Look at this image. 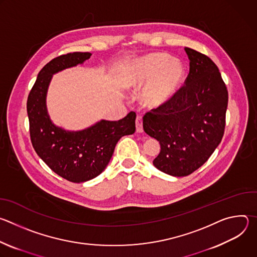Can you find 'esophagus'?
<instances>
[{
    "label": "esophagus",
    "mask_w": 257,
    "mask_h": 257,
    "mask_svg": "<svg viewBox=\"0 0 257 257\" xmlns=\"http://www.w3.org/2000/svg\"><path fill=\"white\" fill-rule=\"evenodd\" d=\"M135 124H136V132H137V133H141V132H143V127H142V118H141L140 116H137L136 121H135Z\"/></svg>",
    "instance_id": "esophagus-1"
}]
</instances>
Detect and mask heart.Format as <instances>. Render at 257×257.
Segmentation results:
<instances>
[{
	"label": "heart",
	"mask_w": 257,
	"mask_h": 257,
	"mask_svg": "<svg viewBox=\"0 0 257 257\" xmlns=\"http://www.w3.org/2000/svg\"><path fill=\"white\" fill-rule=\"evenodd\" d=\"M185 66L166 53H151L129 63L122 77L123 87L139 90L143 106L155 109L170 102L185 77Z\"/></svg>",
	"instance_id": "1"
}]
</instances>
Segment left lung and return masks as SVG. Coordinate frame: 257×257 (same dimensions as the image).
<instances>
[{"mask_svg":"<svg viewBox=\"0 0 257 257\" xmlns=\"http://www.w3.org/2000/svg\"><path fill=\"white\" fill-rule=\"evenodd\" d=\"M189 74L174 98L143 117V130L160 141L154 160L160 171L188 176L200 168L221 143L228 90L216 65L205 55L185 48Z\"/></svg>","mask_w":257,"mask_h":257,"instance_id":"1","label":"left lung"}]
</instances>
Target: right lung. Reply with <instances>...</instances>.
Here are the masks:
<instances>
[{"instance_id": "add662e5", "label": "right lung", "mask_w": 257, "mask_h": 257, "mask_svg": "<svg viewBox=\"0 0 257 257\" xmlns=\"http://www.w3.org/2000/svg\"><path fill=\"white\" fill-rule=\"evenodd\" d=\"M90 56V53L76 52L53 59L40 71L27 98L34 151L56 174L74 183L97 177L107 166L120 138L135 132L134 112L122 120H100L79 131H69L52 122L47 108V94L53 75L83 64Z\"/></svg>"}]
</instances>
